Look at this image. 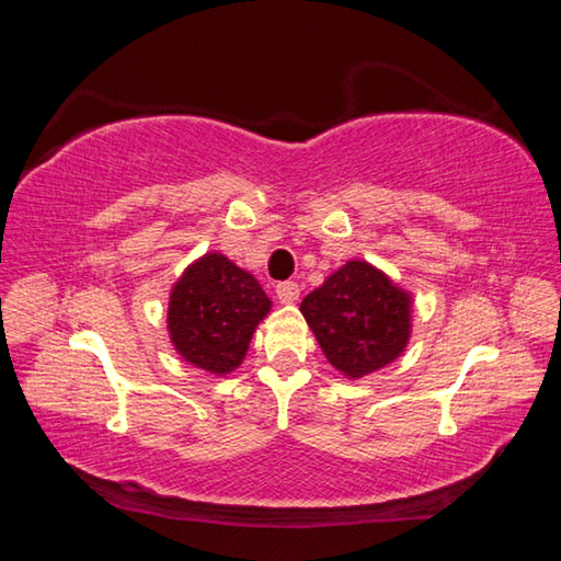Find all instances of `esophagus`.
I'll return each mask as SVG.
<instances>
[{
	"mask_svg": "<svg viewBox=\"0 0 561 561\" xmlns=\"http://www.w3.org/2000/svg\"><path fill=\"white\" fill-rule=\"evenodd\" d=\"M277 299L279 304H294L299 299V284L297 282H279L277 284Z\"/></svg>",
	"mask_w": 561,
	"mask_h": 561,
	"instance_id": "esophagus-1",
	"label": "esophagus"
}]
</instances>
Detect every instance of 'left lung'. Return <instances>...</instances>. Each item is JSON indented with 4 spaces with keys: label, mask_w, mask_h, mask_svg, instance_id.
<instances>
[{
    "label": "left lung",
    "mask_w": 561,
    "mask_h": 561,
    "mask_svg": "<svg viewBox=\"0 0 561 561\" xmlns=\"http://www.w3.org/2000/svg\"><path fill=\"white\" fill-rule=\"evenodd\" d=\"M299 309L329 364L348 378L393 364L411 339V294L364 260L339 267Z\"/></svg>",
    "instance_id": "8db88e82"
}]
</instances>
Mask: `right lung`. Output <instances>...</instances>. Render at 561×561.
I'll return each instance as SVG.
<instances>
[{
    "mask_svg": "<svg viewBox=\"0 0 561 561\" xmlns=\"http://www.w3.org/2000/svg\"><path fill=\"white\" fill-rule=\"evenodd\" d=\"M270 309V297L250 272L220 252H207L170 289V344L187 364L225 376L242 364Z\"/></svg>",
    "mask_w": 561,
    "mask_h": 561,
    "instance_id": "right-lung-1",
    "label": "right lung"
}]
</instances>
